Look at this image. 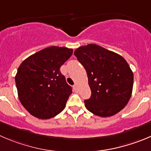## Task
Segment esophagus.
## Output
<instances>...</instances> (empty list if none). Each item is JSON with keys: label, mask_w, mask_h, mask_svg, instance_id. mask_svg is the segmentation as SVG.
Segmentation results:
<instances>
[{"label": "esophagus", "mask_w": 151, "mask_h": 151, "mask_svg": "<svg viewBox=\"0 0 151 151\" xmlns=\"http://www.w3.org/2000/svg\"><path fill=\"white\" fill-rule=\"evenodd\" d=\"M73 88H74V91H75V92H77V91H78V88H77V85H74V86H73Z\"/></svg>", "instance_id": "esophagus-1"}]
</instances>
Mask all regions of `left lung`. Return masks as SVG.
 I'll return each instance as SVG.
<instances>
[{
    "label": "left lung",
    "instance_id": "left-lung-1",
    "mask_svg": "<svg viewBox=\"0 0 151 151\" xmlns=\"http://www.w3.org/2000/svg\"><path fill=\"white\" fill-rule=\"evenodd\" d=\"M74 55L87 72L91 96L84 101L96 116L108 117L123 109L131 96L134 74L121 55L96 44L80 46Z\"/></svg>",
    "mask_w": 151,
    "mask_h": 151
}]
</instances>
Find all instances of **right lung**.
<instances>
[{
  "mask_svg": "<svg viewBox=\"0 0 151 151\" xmlns=\"http://www.w3.org/2000/svg\"><path fill=\"white\" fill-rule=\"evenodd\" d=\"M72 49L50 46L23 61L15 76L18 98L32 116L48 119L65 108L72 88L60 72Z\"/></svg>",
  "mask_w": 151,
  "mask_h": 151,
  "instance_id": "right-lung-1",
  "label": "right lung"
}]
</instances>
